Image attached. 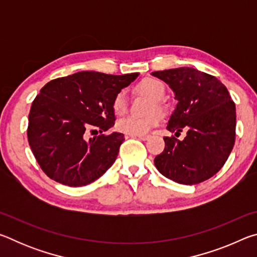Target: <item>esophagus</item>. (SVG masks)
<instances>
[{"mask_svg":"<svg viewBox=\"0 0 257 257\" xmlns=\"http://www.w3.org/2000/svg\"><path fill=\"white\" fill-rule=\"evenodd\" d=\"M129 136L137 137V138L141 139V141H146V139L150 138V136H147V135H129Z\"/></svg>","mask_w":257,"mask_h":257,"instance_id":"esophagus-1","label":"esophagus"}]
</instances>
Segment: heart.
<instances>
[{
    "mask_svg": "<svg viewBox=\"0 0 257 257\" xmlns=\"http://www.w3.org/2000/svg\"><path fill=\"white\" fill-rule=\"evenodd\" d=\"M138 88L146 94H149L155 101H160L165 94V87L159 79L155 78H146L138 85ZM113 112L116 115H123L128 110V96L125 90H120L115 94L112 101ZM161 116L158 113L146 118H141L136 115H127L116 122V128L119 132L127 135H145L152 128L160 123Z\"/></svg>",
    "mask_w": 257,
    "mask_h": 257,
    "instance_id": "1",
    "label": "heart"
}]
</instances>
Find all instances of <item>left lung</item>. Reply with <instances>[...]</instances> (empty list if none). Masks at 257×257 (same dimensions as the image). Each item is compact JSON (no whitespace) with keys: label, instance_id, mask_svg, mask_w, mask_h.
Returning <instances> with one entry per match:
<instances>
[{"label":"left lung","instance_id":"8db88e82","mask_svg":"<svg viewBox=\"0 0 257 257\" xmlns=\"http://www.w3.org/2000/svg\"><path fill=\"white\" fill-rule=\"evenodd\" d=\"M178 101L168 121L169 132L186 137H164V151L154 159L160 173L178 184L196 185L223 167L236 139V105L222 82L197 69L182 67L154 71Z\"/></svg>","mask_w":257,"mask_h":257}]
</instances>
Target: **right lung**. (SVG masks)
<instances>
[{"label":"right lung","mask_w":257,"mask_h":257,"mask_svg":"<svg viewBox=\"0 0 257 257\" xmlns=\"http://www.w3.org/2000/svg\"><path fill=\"white\" fill-rule=\"evenodd\" d=\"M139 73L122 76L80 71L43 87L28 116V143L47 177L60 184H90L112 167L123 134L99 135L88 141L86 129L107 132L115 121L112 101Z\"/></svg>","instance_id":"right-lung-1"}]
</instances>
